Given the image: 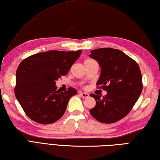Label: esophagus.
<instances>
[{"label":"esophagus","instance_id":"34e87169","mask_svg":"<svg viewBox=\"0 0 160 160\" xmlns=\"http://www.w3.org/2000/svg\"><path fill=\"white\" fill-rule=\"evenodd\" d=\"M80 95L81 96H82V98H88L89 97V95L87 93H84V92H80Z\"/></svg>","mask_w":160,"mask_h":160}]
</instances>
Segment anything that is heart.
<instances>
[{"instance_id": "b5f03b06", "label": "heart", "mask_w": 160, "mask_h": 160, "mask_svg": "<svg viewBox=\"0 0 160 160\" xmlns=\"http://www.w3.org/2000/svg\"><path fill=\"white\" fill-rule=\"evenodd\" d=\"M93 60H91V59H87V60H84V62H90V61H92Z\"/></svg>"}]
</instances>
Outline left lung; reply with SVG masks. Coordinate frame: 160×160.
Wrapping results in <instances>:
<instances>
[{
  "label": "left lung",
  "instance_id": "obj_1",
  "mask_svg": "<svg viewBox=\"0 0 160 160\" xmlns=\"http://www.w3.org/2000/svg\"><path fill=\"white\" fill-rule=\"evenodd\" d=\"M89 57L96 60L101 68L96 84L107 92L102 98L90 95L96 102L90 113L102 123H114L130 112L140 96L142 79L140 67L118 49H94L91 51Z\"/></svg>",
  "mask_w": 160,
  "mask_h": 160
}]
</instances>
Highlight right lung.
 Masks as SVG:
<instances>
[{
	"mask_svg": "<svg viewBox=\"0 0 160 160\" xmlns=\"http://www.w3.org/2000/svg\"><path fill=\"white\" fill-rule=\"evenodd\" d=\"M81 52L52 50L33 54L20 62L16 73L14 93L30 119L49 124L64 115L68 102L77 91L72 87L64 92L57 91L56 81L66 76Z\"/></svg>",
	"mask_w": 160,
	"mask_h": 160,
	"instance_id": "add662e5",
	"label": "right lung"
}]
</instances>
